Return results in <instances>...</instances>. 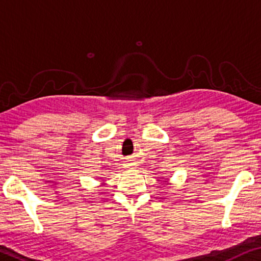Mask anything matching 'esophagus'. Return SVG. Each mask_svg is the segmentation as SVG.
<instances>
[{
	"instance_id": "esophagus-1",
	"label": "esophagus",
	"mask_w": 261,
	"mask_h": 261,
	"mask_svg": "<svg viewBox=\"0 0 261 261\" xmlns=\"http://www.w3.org/2000/svg\"><path fill=\"white\" fill-rule=\"evenodd\" d=\"M127 167H129V166H127Z\"/></svg>"
}]
</instances>
